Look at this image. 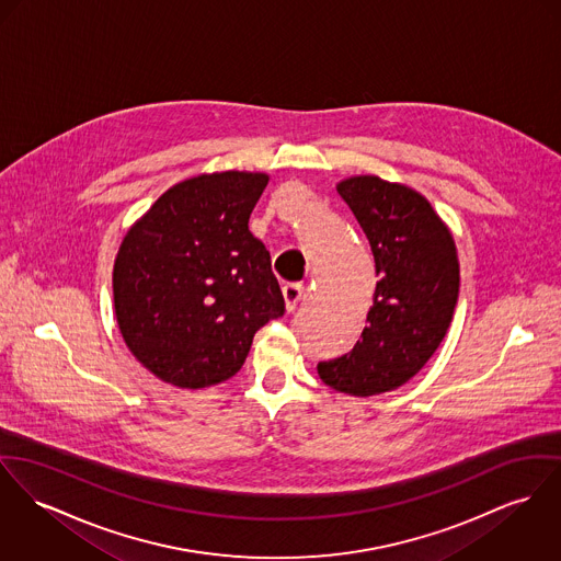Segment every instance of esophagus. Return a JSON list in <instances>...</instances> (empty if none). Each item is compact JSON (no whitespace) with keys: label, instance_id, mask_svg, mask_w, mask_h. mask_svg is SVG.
Instances as JSON below:
<instances>
[{"label":"esophagus","instance_id":"esophagus-1","mask_svg":"<svg viewBox=\"0 0 561 561\" xmlns=\"http://www.w3.org/2000/svg\"><path fill=\"white\" fill-rule=\"evenodd\" d=\"M282 295H284V301H286V309H288V311H295L297 305H299L302 297H305V288H302L301 284H286V286L282 288Z\"/></svg>","mask_w":561,"mask_h":561}]
</instances>
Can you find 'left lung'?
Returning <instances> with one entry per match:
<instances>
[{
  "label": "left lung",
  "mask_w": 561,
  "mask_h": 561,
  "mask_svg": "<svg viewBox=\"0 0 561 561\" xmlns=\"http://www.w3.org/2000/svg\"><path fill=\"white\" fill-rule=\"evenodd\" d=\"M337 192L371 245L380 282L360 340L318 363V376L345 394L371 397L403 387L442 344L459 297V259L448 226L416 190L360 174Z\"/></svg>",
  "instance_id": "obj_1"
}]
</instances>
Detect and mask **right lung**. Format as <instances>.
Instances as JSON below:
<instances>
[{
	"label": "right lung",
	"mask_w": 561,
	"mask_h": 561,
	"mask_svg": "<svg viewBox=\"0 0 561 561\" xmlns=\"http://www.w3.org/2000/svg\"><path fill=\"white\" fill-rule=\"evenodd\" d=\"M268 174H198L167 190L122 241L113 268L122 337L156 378L205 388L232 378L286 305L250 232Z\"/></svg>",
	"instance_id": "add662e5"
}]
</instances>
